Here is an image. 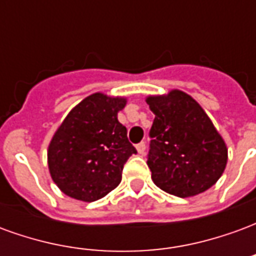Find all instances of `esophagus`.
Instances as JSON below:
<instances>
[{
	"instance_id": "34e87169",
	"label": "esophagus",
	"mask_w": 256,
	"mask_h": 256,
	"mask_svg": "<svg viewBox=\"0 0 256 256\" xmlns=\"http://www.w3.org/2000/svg\"><path fill=\"white\" fill-rule=\"evenodd\" d=\"M136 148H137V152H138L140 155H144L145 150H146V145H145V142H140V144L136 145Z\"/></svg>"
}]
</instances>
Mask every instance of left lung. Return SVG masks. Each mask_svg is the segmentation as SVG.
I'll return each mask as SVG.
<instances>
[{
	"label": "left lung",
	"mask_w": 256,
	"mask_h": 256,
	"mask_svg": "<svg viewBox=\"0 0 256 256\" xmlns=\"http://www.w3.org/2000/svg\"><path fill=\"white\" fill-rule=\"evenodd\" d=\"M146 102L155 114L146 164L156 186L178 198L211 188L225 170L228 148L203 108L181 90Z\"/></svg>",
	"instance_id": "1"
}]
</instances>
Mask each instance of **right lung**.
<instances>
[{
    "instance_id": "right-lung-1",
    "label": "right lung",
    "mask_w": 256,
    "mask_h": 256,
    "mask_svg": "<svg viewBox=\"0 0 256 256\" xmlns=\"http://www.w3.org/2000/svg\"><path fill=\"white\" fill-rule=\"evenodd\" d=\"M126 98L102 93L86 97L71 110L48 150V166L62 192L96 202L122 181L124 163L137 150L118 120Z\"/></svg>"
}]
</instances>
